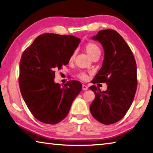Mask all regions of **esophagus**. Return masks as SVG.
I'll list each match as a JSON object with an SVG mask.
<instances>
[{
    "instance_id": "1",
    "label": "esophagus",
    "mask_w": 153,
    "mask_h": 153,
    "mask_svg": "<svg viewBox=\"0 0 153 153\" xmlns=\"http://www.w3.org/2000/svg\"><path fill=\"white\" fill-rule=\"evenodd\" d=\"M88 89H89V88H88V87L87 86V85H82V90L86 91V90H87Z\"/></svg>"
}]
</instances>
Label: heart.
Returning <instances> with one entry per match:
<instances>
[{
  "label": "heart",
  "mask_w": 153,
  "mask_h": 153,
  "mask_svg": "<svg viewBox=\"0 0 153 153\" xmlns=\"http://www.w3.org/2000/svg\"><path fill=\"white\" fill-rule=\"evenodd\" d=\"M85 50L86 51L87 54L89 55L91 58L93 55H95L96 53L100 52V48H99L96 44H93V43H89V44H87L85 45ZM75 54H76L75 52L72 53L71 58H70V60L72 61L74 60L75 58ZM78 77L79 79L82 80V81H85V80H87V75L86 73H85V72H80L78 74Z\"/></svg>",
  "instance_id": "b5f03b06"
}]
</instances>
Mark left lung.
I'll use <instances>...</instances> for the list:
<instances>
[{
	"instance_id": "obj_1",
	"label": "left lung",
	"mask_w": 153,
	"mask_h": 153,
	"mask_svg": "<svg viewBox=\"0 0 153 153\" xmlns=\"http://www.w3.org/2000/svg\"><path fill=\"white\" fill-rule=\"evenodd\" d=\"M91 39L100 42L104 50L102 67L93 83L105 82L108 89L101 91L95 85L89 87L95 95L90 111L98 122L112 124L124 117L134 98L137 88L136 61L124 38L113 29L101 30Z\"/></svg>"
}]
</instances>
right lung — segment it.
<instances>
[{
  "mask_svg": "<svg viewBox=\"0 0 153 153\" xmlns=\"http://www.w3.org/2000/svg\"><path fill=\"white\" fill-rule=\"evenodd\" d=\"M81 39L71 35L44 33L24 51L19 64L21 95L33 116L48 124L65 118L82 85L77 81L64 86L54 82L55 69L68 64Z\"/></svg>",
  "mask_w": 153,
  "mask_h": 153,
  "instance_id": "1",
  "label": "right lung"
}]
</instances>
